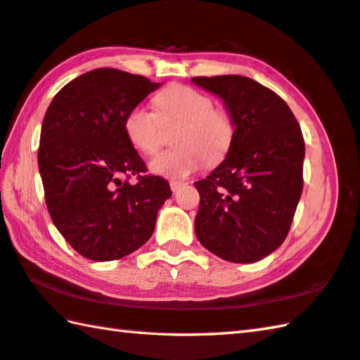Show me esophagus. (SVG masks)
<instances>
[{
	"label": "esophagus",
	"mask_w": 360,
	"mask_h": 360,
	"mask_svg": "<svg viewBox=\"0 0 360 360\" xmlns=\"http://www.w3.org/2000/svg\"><path fill=\"white\" fill-rule=\"evenodd\" d=\"M184 186V182H181V181H170V187H172V192L173 193H176L178 192V190Z\"/></svg>",
	"instance_id": "esophagus-1"
}]
</instances>
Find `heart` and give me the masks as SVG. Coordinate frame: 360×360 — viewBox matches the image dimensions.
<instances>
[{
    "instance_id": "heart-1",
    "label": "heart",
    "mask_w": 360,
    "mask_h": 360,
    "mask_svg": "<svg viewBox=\"0 0 360 360\" xmlns=\"http://www.w3.org/2000/svg\"><path fill=\"white\" fill-rule=\"evenodd\" d=\"M158 114L137 104L124 117V132L140 153H158L164 140L162 124L176 120L173 143L176 148L160 153L150 164L153 173L168 179H179L195 173L202 160L209 165L221 162L234 142V120L221 109H215L209 95L190 86L174 84L154 98Z\"/></svg>"
}]
</instances>
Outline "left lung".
Listing matches in <instances>:
<instances>
[{"mask_svg":"<svg viewBox=\"0 0 360 360\" xmlns=\"http://www.w3.org/2000/svg\"><path fill=\"white\" fill-rule=\"evenodd\" d=\"M192 81L223 98L236 124L226 159L195 182L196 237L229 262H257L285 240L301 198V128L283 98L255 79L224 75Z\"/></svg>","mask_w":360,"mask_h":360,"instance_id":"obj_1","label":"left lung"}]
</instances>
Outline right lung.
Instances as JSON below:
<instances>
[{
  "label": "right lung",
  "instance_id": "obj_1",
  "mask_svg": "<svg viewBox=\"0 0 360 360\" xmlns=\"http://www.w3.org/2000/svg\"><path fill=\"white\" fill-rule=\"evenodd\" d=\"M159 86L140 75L96 68L63 86L45 114L37 159L48 212L73 250L90 260L108 262L139 250L172 196L164 178L146 173L124 132L129 109Z\"/></svg>",
  "mask_w": 360,
  "mask_h": 360
}]
</instances>
